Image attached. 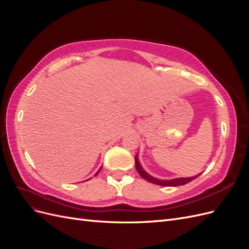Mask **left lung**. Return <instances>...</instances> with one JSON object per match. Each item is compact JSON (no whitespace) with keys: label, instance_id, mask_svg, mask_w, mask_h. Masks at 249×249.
I'll return each instance as SVG.
<instances>
[{"label":"left lung","instance_id":"obj_1","mask_svg":"<svg viewBox=\"0 0 249 249\" xmlns=\"http://www.w3.org/2000/svg\"><path fill=\"white\" fill-rule=\"evenodd\" d=\"M135 166H136V169H137L139 175L141 176V178L147 180V182L156 184V185H160V186H166V187L182 186V185L188 184L189 182H191V180H193L194 178H196L198 176H200V173H199L198 176H194V177H190V178H172V179H160V178H154L150 176L149 173H147L141 166V164L138 159V154L135 156Z\"/></svg>","mask_w":249,"mask_h":249}]
</instances>
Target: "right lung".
Instances as JSON below:
<instances>
[{"label":"right lung","instance_id":"add662e5","mask_svg":"<svg viewBox=\"0 0 249 249\" xmlns=\"http://www.w3.org/2000/svg\"><path fill=\"white\" fill-rule=\"evenodd\" d=\"M101 169H102V168H100V170H101ZM100 170H99V171H97V172L95 173V176H97V173H99V172H100Z\"/></svg>","mask_w":249,"mask_h":249}]
</instances>
